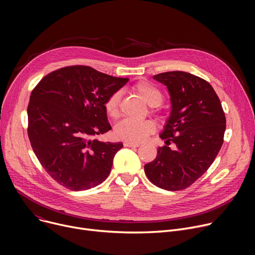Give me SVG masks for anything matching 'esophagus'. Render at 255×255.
Returning a JSON list of instances; mask_svg holds the SVG:
<instances>
[{"label": "esophagus", "instance_id": "1", "mask_svg": "<svg viewBox=\"0 0 255 255\" xmlns=\"http://www.w3.org/2000/svg\"><path fill=\"white\" fill-rule=\"evenodd\" d=\"M124 145H125V146H129V148H137V146H139V143L125 141V142H124Z\"/></svg>", "mask_w": 255, "mask_h": 255}]
</instances>
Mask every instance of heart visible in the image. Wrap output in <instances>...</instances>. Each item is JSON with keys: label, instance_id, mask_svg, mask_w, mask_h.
<instances>
[{"label": "heart", "instance_id": "b5f03b06", "mask_svg": "<svg viewBox=\"0 0 255 255\" xmlns=\"http://www.w3.org/2000/svg\"><path fill=\"white\" fill-rule=\"evenodd\" d=\"M134 90L139 93L141 97L151 106H158L163 101L161 91L148 82H140L134 86ZM120 99L121 93L116 92L104 102V110L106 115L112 119H118L120 116ZM155 130V124L151 120L134 121L123 120L117 124L115 134L118 138L128 142L138 143Z\"/></svg>", "mask_w": 255, "mask_h": 255}]
</instances>
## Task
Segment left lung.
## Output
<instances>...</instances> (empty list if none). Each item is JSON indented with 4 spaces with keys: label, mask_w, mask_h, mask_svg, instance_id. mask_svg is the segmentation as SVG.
Returning <instances> with one entry per match:
<instances>
[{
    "label": "left lung",
    "mask_w": 255,
    "mask_h": 255,
    "mask_svg": "<svg viewBox=\"0 0 255 255\" xmlns=\"http://www.w3.org/2000/svg\"><path fill=\"white\" fill-rule=\"evenodd\" d=\"M167 87L171 112L157 156L144 165L148 179L169 191L186 189L202 177L220 151L226 128L221 102L207 80L184 71L153 76ZM175 143L171 150L168 145Z\"/></svg>",
    "instance_id": "obj_1"
}]
</instances>
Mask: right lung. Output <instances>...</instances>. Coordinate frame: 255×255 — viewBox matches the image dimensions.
I'll return each instance as SVG.
<instances>
[{
    "mask_svg": "<svg viewBox=\"0 0 255 255\" xmlns=\"http://www.w3.org/2000/svg\"><path fill=\"white\" fill-rule=\"evenodd\" d=\"M128 80L75 65L48 73L32 91L31 145L48 175L67 189H91L109 177L123 143L94 136L112 129L104 102Z\"/></svg>",
    "mask_w": 255,
    "mask_h": 255,
    "instance_id": "obj_1",
    "label": "right lung"
}]
</instances>
